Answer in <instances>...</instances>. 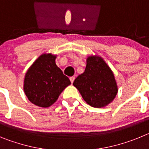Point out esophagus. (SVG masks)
<instances>
[{
    "mask_svg": "<svg viewBox=\"0 0 149 149\" xmlns=\"http://www.w3.org/2000/svg\"><path fill=\"white\" fill-rule=\"evenodd\" d=\"M69 79H70L71 83H72V84H73V82H74V79H75V77H71Z\"/></svg>",
    "mask_w": 149,
    "mask_h": 149,
    "instance_id": "esophagus-1",
    "label": "esophagus"
}]
</instances>
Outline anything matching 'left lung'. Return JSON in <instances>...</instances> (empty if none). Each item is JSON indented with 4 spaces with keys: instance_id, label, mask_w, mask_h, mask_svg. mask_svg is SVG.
<instances>
[{
    "instance_id": "obj_1",
    "label": "left lung",
    "mask_w": 149,
    "mask_h": 149,
    "mask_svg": "<svg viewBox=\"0 0 149 149\" xmlns=\"http://www.w3.org/2000/svg\"><path fill=\"white\" fill-rule=\"evenodd\" d=\"M73 85L84 101L96 108L109 104L118 93L113 73L104 60L98 56L86 59L85 71L74 80Z\"/></svg>"
}]
</instances>
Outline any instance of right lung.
<instances>
[{
    "instance_id": "obj_1",
    "label": "right lung",
    "mask_w": 149,
    "mask_h": 149,
    "mask_svg": "<svg viewBox=\"0 0 149 149\" xmlns=\"http://www.w3.org/2000/svg\"><path fill=\"white\" fill-rule=\"evenodd\" d=\"M56 55L43 54L29 68L24 81V91L36 106L48 107L70 85V80L56 65Z\"/></svg>"
}]
</instances>
